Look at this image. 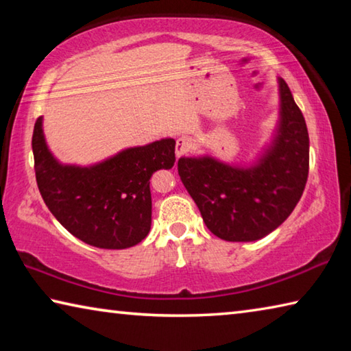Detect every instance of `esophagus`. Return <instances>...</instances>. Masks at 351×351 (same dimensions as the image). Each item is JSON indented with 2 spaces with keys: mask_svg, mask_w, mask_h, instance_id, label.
<instances>
[{
  "mask_svg": "<svg viewBox=\"0 0 351 351\" xmlns=\"http://www.w3.org/2000/svg\"><path fill=\"white\" fill-rule=\"evenodd\" d=\"M190 148H192V139L190 138H180L176 141V148H175V153H176V158H181L182 154H186L187 152H190Z\"/></svg>",
  "mask_w": 351,
  "mask_h": 351,
  "instance_id": "esophagus-1",
  "label": "esophagus"
}]
</instances>
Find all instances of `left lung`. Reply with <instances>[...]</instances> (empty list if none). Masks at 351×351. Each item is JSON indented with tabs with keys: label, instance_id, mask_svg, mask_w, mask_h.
<instances>
[{
	"label": "left lung",
	"instance_id": "obj_1",
	"mask_svg": "<svg viewBox=\"0 0 351 351\" xmlns=\"http://www.w3.org/2000/svg\"><path fill=\"white\" fill-rule=\"evenodd\" d=\"M278 99L277 127L252 162L228 164L210 154L178 161L184 187L218 239H263L291 215L304 193L310 165L306 123L283 79Z\"/></svg>",
	"mask_w": 351,
	"mask_h": 351
}]
</instances>
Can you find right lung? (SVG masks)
<instances>
[{"mask_svg":"<svg viewBox=\"0 0 351 351\" xmlns=\"http://www.w3.org/2000/svg\"><path fill=\"white\" fill-rule=\"evenodd\" d=\"M175 139L123 148L91 165L62 164L46 144L43 117L32 134L35 178L43 201L68 232L100 249H127L152 228L150 178L171 169Z\"/></svg>","mask_w":351,"mask_h":351,"instance_id":"obj_1","label":"right lung"}]
</instances>
